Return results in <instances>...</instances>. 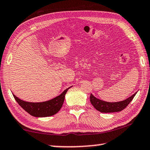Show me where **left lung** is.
I'll return each mask as SVG.
<instances>
[{"label":"left lung","instance_id":"1","mask_svg":"<svg viewBox=\"0 0 150 150\" xmlns=\"http://www.w3.org/2000/svg\"><path fill=\"white\" fill-rule=\"evenodd\" d=\"M137 92L134 93L133 96L129 97L127 99L118 102H108L102 101L101 100L98 99L95 96L91 94L90 95V102L93 105V106L97 110L103 113L115 112H120L125 109L128 106V104L132 101L133 98Z\"/></svg>","mask_w":150,"mask_h":150}]
</instances>
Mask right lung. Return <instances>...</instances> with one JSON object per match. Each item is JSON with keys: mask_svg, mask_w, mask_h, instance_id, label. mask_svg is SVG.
I'll list each match as a JSON object with an SVG mask.
<instances>
[{"mask_svg": "<svg viewBox=\"0 0 150 150\" xmlns=\"http://www.w3.org/2000/svg\"><path fill=\"white\" fill-rule=\"evenodd\" d=\"M70 88L66 89L59 96L44 102H25L13 95L17 103L30 115L35 117H46L55 115L60 110L63 104L66 93Z\"/></svg>", "mask_w": 150, "mask_h": 150, "instance_id": "right-lung-1", "label": "right lung"}]
</instances>
